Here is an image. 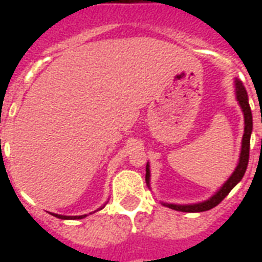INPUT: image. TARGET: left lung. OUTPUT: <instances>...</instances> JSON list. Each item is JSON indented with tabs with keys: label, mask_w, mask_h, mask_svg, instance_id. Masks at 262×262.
<instances>
[{
	"label": "left lung",
	"mask_w": 262,
	"mask_h": 262,
	"mask_svg": "<svg viewBox=\"0 0 262 262\" xmlns=\"http://www.w3.org/2000/svg\"><path fill=\"white\" fill-rule=\"evenodd\" d=\"M235 84V98L239 103L241 108H242V113H244L245 118V130H244V137H242V147H241V154H239V160H238V164H236L235 170L230 175V178L226 181V182L222 185L220 189L216 190V193L213 195H211L209 199L205 200V201H201V203L195 204H170V203H162L164 207L171 208L175 211L181 212H204L209 211L212 208H215L217 204H220L224 200V197L230 193V191L235 187L236 183L241 182V179L244 178L245 171L248 168L249 163V151H250V136H252L253 130V117H252V110H250V104H249V98L248 92L245 90L242 81H239L238 79H235L234 81ZM145 182H147L148 187L149 186V181H151V170H149V164L147 163V168H145Z\"/></svg>",
	"instance_id": "left-lung-1"
}]
</instances>
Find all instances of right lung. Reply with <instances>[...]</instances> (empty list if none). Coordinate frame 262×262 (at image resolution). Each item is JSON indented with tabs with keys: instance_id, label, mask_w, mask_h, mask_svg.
<instances>
[{
	"instance_id": "right-lung-1",
	"label": "right lung",
	"mask_w": 262,
	"mask_h": 262,
	"mask_svg": "<svg viewBox=\"0 0 262 262\" xmlns=\"http://www.w3.org/2000/svg\"><path fill=\"white\" fill-rule=\"evenodd\" d=\"M106 205V204H104ZM104 205L103 207L99 208V211L102 209V208H104ZM53 215L55 216V217H58V219H63V220H77V219H83V217H85L87 215H80V216H63V215H57V213H53Z\"/></svg>"
}]
</instances>
